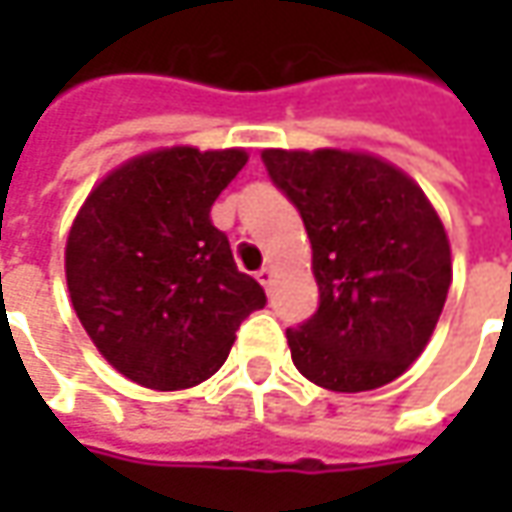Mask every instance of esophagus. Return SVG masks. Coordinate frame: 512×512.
<instances>
[{
	"label": "esophagus",
	"instance_id": "obj_1",
	"mask_svg": "<svg viewBox=\"0 0 512 512\" xmlns=\"http://www.w3.org/2000/svg\"><path fill=\"white\" fill-rule=\"evenodd\" d=\"M256 279H259V282H262V285L270 290V285H273V267H262V270L256 273Z\"/></svg>",
	"mask_w": 512,
	"mask_h": 512
}]
</instances>
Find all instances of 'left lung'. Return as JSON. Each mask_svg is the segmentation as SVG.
Returning <instances> with one entry per match:
<instances>
[{"label":"left lung","instance_id":"1","mask_svg":"<svg viewBox=\"0 0 512 512\" xmlns=\"http://www.w3.org/2000/svg\"><path fill=\"white\" fill-rule=\"evenodd\" d=\"M313 247L319 310L287 327L299 373L336 393L399 379L422 356L453 279L450 242L407 173L353 150H262Z\"/></svg>","mask_w":512,"mask_h":512}]
</instances>
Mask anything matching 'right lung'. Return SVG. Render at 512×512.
<instances>
[{
    "mask_svg": "<svg viewBox=\"0 0 512 512\" xmlns=\"http://www.w3.org/2000/svg\"><path fill=\"white\" fill-rule=\"evenodd\" d=\"M242 148H162L90 190L65 247L73 310L130 382L185 390L210 379L262 285L239 273L210 207L245 168Z\"/></svg>",
    "mask_w": 512,
    "mask_h": 512,
    "instance_id": "right-lung-1",
    "label": "right lung"
}]
</instances>
